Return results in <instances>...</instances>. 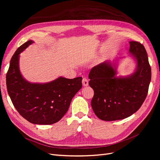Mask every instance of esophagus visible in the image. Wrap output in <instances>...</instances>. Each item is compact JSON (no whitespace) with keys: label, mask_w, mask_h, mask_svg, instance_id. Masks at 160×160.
I'll return each mask as SVG.
<instances>
[{"label":"esophagus","mask_w":160,"mask_h":160,"mask_svg":"<svg viewBox=\"0 0 160 160\" xmlns=\"http://www.w3.org/2000/svg\"><path fill=\"white\" fill-rule=\"evenodd\" d=\"M82 84H83V86H84V87L88 86V84H89L88 80L87 78H83L82 79Z\"/></svg>","instance_id":"1"}]
</instances>
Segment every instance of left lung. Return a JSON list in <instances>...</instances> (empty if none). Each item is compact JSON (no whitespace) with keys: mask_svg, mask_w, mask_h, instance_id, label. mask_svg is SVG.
<instances>
[{"mask_svg":"<svg viewBox=\"0 0 160 160\" xmlns=\"http://www.w3.org/2000/svg\"><path fill=\"white\" fill-rule=\"evenodd\" d=\"M128 56L136 68L125 77L117 76L121 57L105 61L94 67L89 73V86L94 91L91 104L95 114L106 121L121 120L136 113L147 97L151 80V68L144 46L130 41Z\"/></svg>","mask_w":160,"mask_h":160,"instance_id":"obj_1","label":"left lung"}]
</instances>
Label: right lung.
I'll return each instance as SVG.
<instances>
[{"label": "right lung", "mask_w": 160, "mask_h": 160, "mask_svg": "<svg viewBox=\"0 0 160 160\" xmlns=\"http://www.w3.org/2000/svg\"><path fill=\"white\" fill-rule=\"evenodd\" d=\"M33 43L28 41L13 55L6 74L8 93L17 111L25 119L35 124H52L67 113L72 98L82 88V78L60 77L46 83L27 81L20 71V54Z\"/></svg>", "instance_id": "add662e5"}]
</instances>
